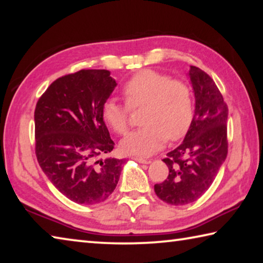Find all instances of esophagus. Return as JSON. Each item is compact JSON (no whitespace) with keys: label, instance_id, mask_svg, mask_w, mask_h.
<instances>
[{"label":"esophagus","instance_id":"esophagus-1","mask_svg":"<svg viewBox=\"0 0 263 263\" xmlns=\"http://www.w3.org/2000/svg\"><path fill=\"white\" fill-rule=\"evenodd\" d=\"M132 159L136 160V161L139 162V163H149L151 162V160L145 159V158H141V157H133Z\"/></svg>","mask_w":263,"mask_h":263}]
</instances>
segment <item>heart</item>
Instances as JSON below:
<instances>
[{
    "instance_id": "obj_1",
    "label": "heart",
    "mask_w": 263,
    "mask_h": 263,
    "mask_svg": "<svg viewBox=\"0 0 263 263\" xmlns=\"http://www.w3.org/2000/svg\"><path fill=\"white\" fill-rule=\"evenodd\" d=\"M125 104L116 100L105 101L102 116L117 133L126 135L130 110L142 108L140 123L144 124L121 142L126 154L148 155L159 149L167 139L176 140L189 130L194 117L193 96L188 84L169 75L146 69L124 83Z\"/></svg>"
}]
</instances>
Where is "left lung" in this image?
Listing matches in <instances>:
<instances>
[{
    "label": "left lung",
    "instance_id": "obj_1",
    "mask_svg": "<svg viewBox=\"0 0 263 263\" xmlns=\"http://www.w3.org/2000/svg\"><path fill=\"white\" fill-rule=\"evenodd\" d=\"M195 115L182 144L162 161L169 174L154 191L171 205L197 201L210 188L228 155L229 108L216 83L201 68L190 66Z\"/></svg>",
    "mask_w": 263,
    "mask_h": 263
}]
</instances>
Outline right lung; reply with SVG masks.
<instances>
[{
  "instance_id": "obj_1",
  "label": "right lung",
  "mask_w": 263,
  "mask_h": 263,
  "mask_svg": "<svg viewBox=\"0 0 263 263\" xmlns=\"http://www.w3.org/2000/svg\"><path fill=\"white\" fill-rule=\"evenodd\" d=\"M105 69H81L57 79L34 110L35 157L62 195L78 204L104 202L124 160L99 159L114 149L102 108L116 87Z\"/></svg>"
}]
</instances>
